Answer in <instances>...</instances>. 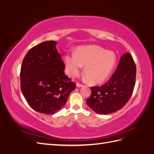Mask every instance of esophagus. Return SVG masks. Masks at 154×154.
<instances>
[{"label": "esophagus", "mask_w": 154, "mask_h": 154, "mask_svg": "<svg viewBox=\"0 0 154 154\" xmlns=\"http://www.w3.org/2000/svg\"><path fill=\"white\" fill-rule=\"evenodd\" d=\"M83 86V85L82 84H80V83H76V87H82Z\"/></svg>", "instance_id": "obj_1"}]
</instances>
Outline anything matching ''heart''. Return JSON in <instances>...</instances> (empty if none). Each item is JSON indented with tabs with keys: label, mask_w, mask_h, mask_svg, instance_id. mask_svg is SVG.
<instances>
[{
	"label": "heart",
	"mask_w": 154,
	"mask_h": 154,
	"mask_svg": "<svg viewBox=\"0 0 154 154\" xmlns=\"http://www.w3.org/2000/svg\"><path fill=\"white\" fill-rule=\"evenodd\" d=\"M66 73L73 78L80 74L84 67V74L88 82L93 85L103 83L109 77L116 63L114 52L100 46L89 45L77 48L74 54L64 57Z\"/></svg>",
	"instance_id": "heart-1"
}]
</instances>
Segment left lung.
Masks as SVG:
<instances>
[{"label":"left lung","mask_w":154,"mask_h":154,"mask_svg":"<svg viewBox=\"0 0 154 154\" xmlns=\"http://www.w3.org/2000/svg\"><path fill=\"white\" fill-rule=\"evenodd\" d=\"M136 76V65L127 52L121 57L115 72L105 84L91 87L87 104L99 114H109L122 109L132 94Z\"/></svg>","instance_id":"left-lung-1"}]
</instances>
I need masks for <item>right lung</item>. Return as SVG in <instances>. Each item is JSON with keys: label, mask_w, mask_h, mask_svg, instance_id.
<instances>
[{"label": "right lung", "mask_w": 154, "mask_h": 154, "mask_svg": "<svg viewBox=\"0 0 154 154\" xmlns=\"http://www.w3.org/2000/svg\"><path fill=\"white\" fill-rule=\"evenodd\" d=\"M57 44L46 41L31 48L20 70L23 96L32 109L44 114L59 111L76 87V83L64 73L65 64Z\"/></svg>", "instance_id": "add662e5"}]
</instances>
